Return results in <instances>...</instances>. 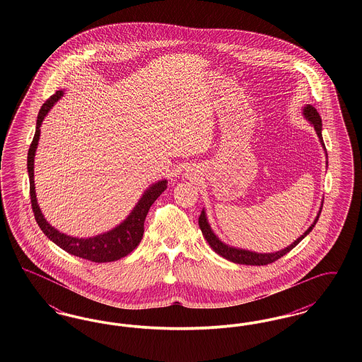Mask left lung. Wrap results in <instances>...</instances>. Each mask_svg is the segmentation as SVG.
Segmentation results:
<instances>
[{"mask_svg": "<svg viewBox=\"0 0 362 362\" xmlns=\"http://www.w3.org/2000/svg\"><path fill=\"white\" fill-rule=\"evenodd\" d=\"M303 115L307 121L310 122V124L315 127V132L319 137V141L325 149V153H326V158L327 157V151H326V146H325V142H323V137H322V118L319 115V112L316 111V108L310 104H307L304 108H303ZM328 164V160L326 161ZM322 207H323V201H322V206L319 209V213L316 216V218L313 220V223L310 224V228L297 239V240L293 241L291 245H288L286 248L284 250H279L276 252H266V254H260V252H255V251H248V250H243V248H236V247H232L229 244H226L224 241L220 240L218 236L213 232L211 226L207 221L206 211L205 209H202L201 211V216H199V228L202 230V235L204 238L206 239L209 245L213 248L214 252H217L220 257L229 260V262H233V263H239V264H251V266H264V264H269V263H273L276 262V259L282 258L284 255H286L291 250H293L300 241L303 240L310 230L313 229V226L317 223L319 220V216H320V211H322Z\"/></svg>", "mask_w": 362, "mask_h": 362, "instance_id": "1", "label": "left lung"}]
</instances>
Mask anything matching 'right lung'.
I'll return each mask as SVG.
<instances>
[{"instance_id": "right-lung-1", "label": "right lung", "mask_w": 362, "mask_h": 362, "mask_svg": "<svg viewBox=\"0 0 362 362\" xmlns=\"http://www.w3.org/2000/svg\"><path fill=\"white\" fill-rule=\"evenodd\" d=\"M62 96H64V90L62 89L57 90L55 95H52V98L42 105L36 119L34 139L28 151L27 170H28V177H30V195H31L35 220L39 225V228L43 230V233L59 248L69 252L70 255L86 259L90 262H96V263L114 262L129 255L133 250H136L144 235V223H145L146 214L156 199L161 195V192L167 189L168 180L163 179L151 185L144 191L137 205L133 207L130 214L122 221L121 224L117 225L115 228L104 233H99L92 238H74L64 232H59L57 228H54L45 218L40 207L37 205L36 191H35L34 163L35 153L39 144V137H40V126L43 123V119L46 118V115L49 114V111L52 110V105L57 103Z\"/></svg>"}]
</instances>
